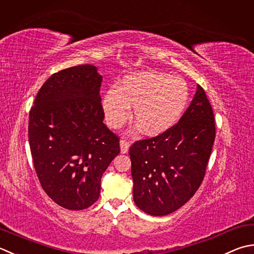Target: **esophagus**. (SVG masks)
I'll return each mask as SVG.
<instances>
[{"mask_svg":"<svg viewBox=\"0 0 254 254\" xmlns=\"http://www.w3.org/2000/svg\"><path fill=\"white\" fill-rule=\"evenodd\" d=\"M131 145V142L128 140H126V138H123L120 142V146H121V153H127L128 151V147Z\"/></svg>","mask_w":254,"mask_h":254,"instance_id":"1","label":"esophagus"}]
</instances>
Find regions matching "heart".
Wrapping results in <instances>:
<instances>
[{
    "label": "heart",
    "mask_w": 254,
    "mask_h": 254,
    "mask_svg": "<svg viewBox=\"0 0 254 254\" xmlns=\"http://www.w3.org/2000/svg\"><path fill=\"white\" fill-rule=\"evenodd\" d=\"M190 89L181 77L170 73L145 71L127 77L118 90H109L102 108L109 127H121L130 118L144 134L160 135L180 120L187 106Z\"/></svg>",
    "instance_id": "b5f03b06"
}]
</instances>
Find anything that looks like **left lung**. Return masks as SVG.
<instances>
[{"mask_svg":"<svg viewBox=\"0 0 254 254\" xmlns=\"http://www.w3.org/2000/svg\"><path fill=\"white\" fill-rule=\"evenodd\" d=\"M215 137L211 104L198 84L175 126L130 147L135 205L151 216H165L185 205L206 175Z\"/></svg>","mask_w":254,"mask_h":254,"instance_id":"1","label":"left lung"}]
</instances>
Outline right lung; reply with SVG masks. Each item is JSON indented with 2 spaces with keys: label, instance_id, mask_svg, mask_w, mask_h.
<instances>
[{
  "label": "right lung",
  "instance_id": "obj_1",
  "mask_svg": "<svg viewBox=\"0 0 254 254\" xmlns=\"http://www.w3.org/2000/svg\"><path fill=\"white\" fill-rule=\"evenodd\" d=\"M102 77L91 64L53 73L29 111L28 141L44 191L69 210L98 200L101 177L120 153V137L103 123Z\"/></svg>",
  "mask_w": 254,
  "mask_h": 254
}]
</instances>
